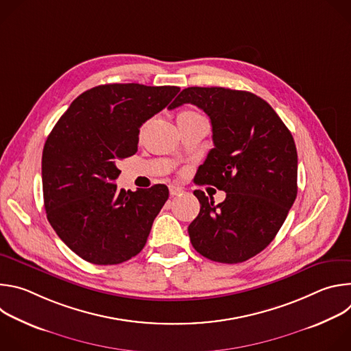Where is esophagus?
Masks as SVG:
<instances>
[{
    "label": "esophagus",
    "instance_id": "esophagus-1",
    "mask_svg": "<svg viewBox=\"0 0 351 351\" xmlns=\"http://www.w3.org/2000/svg\"><path fill=\"white\" fill-rule=\"evenodd\" d=\"M182 193H183V190H182L180 187H178V186H173V184H171V186H169V194H171V197L179 195V194H182Z\"/></svg>",
    "mask_w": 351,
    "mask_h": 351
}]
</instances>
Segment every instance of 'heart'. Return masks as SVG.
I'll return each instance as SVG.
<instances>
[{
    "label": "heart",
    "mask_w": 351,
    "mask_h": 351,
    "mask_svg": "<svg viewBox=\"0 0 351 351\" xmlns=\"http://www.w3.org/2000/svg\"><path fill=\"white\" fill-rule=\"evenodd\" d=\"M197 117H202V115H198L197 112H194V111H191V110H184V111H180V112L178 114L176 121H178V122H183V121L194 119V118H197Z\"/></svg>",
    "instance_id": "b5f03b06"
}]
</instances>
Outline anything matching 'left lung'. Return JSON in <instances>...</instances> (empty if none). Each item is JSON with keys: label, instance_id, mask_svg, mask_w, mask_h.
I'll return each instance as SVG.
<instances>
[{"label": "left lung", "instance_id": "8db88e82", "mask_svg": "<svg viewBox=\"0 0 351 351\" xmlns=\"http://www.w3.org/2000/svg\"><path fill=\"white\" fill-rule=\"evenodd\" d=\"M193 104L211 119L214 148L197 171L198 184L226 193L214 204L195 190L199 213L189 225L195 252L222 264L261 253L297 195V149L290 130L264 99L225 87H187L171 110Z\"/></svg>", "mask_w": 351, "mask_h": 351}]
</instances>
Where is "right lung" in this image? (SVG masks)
<instances>
[{"label":"right lung","mask_w":351,"mask_h":351,"mask_svg":"<svg viewBox=\"0 0 351 351\" xmlns=\"http://www.w3.org/2000/svg\"><path fill=\"white\" fill-rule=\"evenodd\" d=\"M179 91L137 83L97 86L73 99L49 133L41 158L47 219L80 258L115 265L145 245L169 190L165 184L118 190V162L137 152L140 126Z\"/></svg>","instance_id":"obj_1"}]
</instances>
